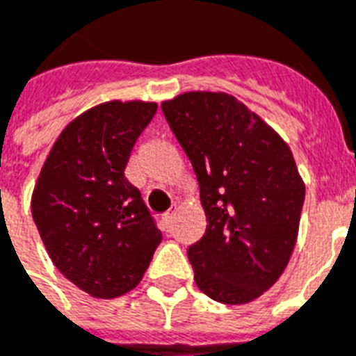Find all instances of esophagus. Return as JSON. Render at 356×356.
Returning <instances> with one entry per match:
<instances>
[{"mask_svg": "<svg viewBox=\"0 0 356 356\" xmlns=\"http://www.w3.org/2000/svg\"><path fill=\"white\" fill-rule=\"evenodd\" d=\"M173 218H175V211H168V213L162 214V222H164V224H166L168 227L172 226Z\"/></svg>", "mask_w": 356, "mask_h": 356, "instance_id": "esophagus-1", "label": "esophagus"}]
</instances>
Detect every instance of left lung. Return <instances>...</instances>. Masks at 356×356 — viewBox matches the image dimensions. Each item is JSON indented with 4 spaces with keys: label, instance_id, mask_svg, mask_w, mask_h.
Wrapping results in <instances>:
<instances>
[{
    "label": "left lung",
    "instance_id": "obj_1",
    "mask_svg": "<svg viewBox=\"0 0 356 356\" xmlns=\"http://www.w3.org/2000/svg\"><path fill=\"white\" fill-rule=\"evenodd\" d=\"M192 162L207 229L188 248L194 280L222 305L261 297L286 270L305 183L289 145L233 95L190 91L162 102Z\"/></svg>",
    "mask_w": 356,
    "mask_h": 356
}]
</instances>
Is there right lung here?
Segmentation results:
<instances>
[{"label":"right lung","instance_id":"obj_1","mask_svg":"<svg viewBox=\"0 0 356 356\" xmlns=\"http://www.w3.org/2000/svg\"><path fill=\"white\" fill-rule=\"evenodd\" d=\"M156 102L110 100L70 121L51 145L31 196L35 226L59 273L95 298L134 289L162 233L124 177Z\"/></svg>","mask_w":356,"mask_h":356}]
</instances>
